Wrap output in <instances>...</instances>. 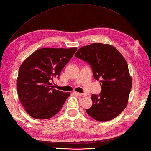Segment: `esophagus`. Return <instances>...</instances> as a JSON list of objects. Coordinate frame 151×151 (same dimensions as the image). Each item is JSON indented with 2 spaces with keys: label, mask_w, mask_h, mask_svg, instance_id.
Wrapping results in <instances>:
<instances>
[{
  "label": "esophagus",
  "mask_w": 151,
  "mask_h": 151,
  "mask_svg": "<svg viewBox=\"0 0 151 151\" xmlns=\"http://www.w3.org/2000/svg\"><path fill=\"white\" fill-rule=\"evenodd\" d=\"M76 93L78 96H79L80 97H83V98H85V97L87 96L86 93H78V92H76Z\"/></svg>",
  "instance_id": "1"
}]
</instances>
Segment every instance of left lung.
I'll list each match as a JSON object with an SVG mask.
<instances>
[{"mask_svg":"<svg viewBox=\"0 0 151 151\" xmlns=\"http://www.w3.org/2000/svg\"><path fill=\"white\" fill-rule=\"evenodd\" d=\"M75 57L91 66L94 79L100 80L101 91L92 94L88 114L97 121H110L125 109L132 88V78L125 58L113 46L102 43L83 46Z\"/></svg>","mask_w":151,"mask_h":151,"instance_id":"1","label":"left lung"}]
</instances>
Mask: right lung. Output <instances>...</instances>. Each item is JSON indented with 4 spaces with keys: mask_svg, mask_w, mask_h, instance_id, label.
Segmentation results:
<instances>
[{
    "mask_svg": "<svg viewBox=\"0 0 151 151\" xmlns=\"http://www.w3.org/2000/svg\"><path fill=\"white\" fill-rule=\"evenodd\" d=\"M77 48H44L36 50L19 68L18 97L28 114L38 119H46L58 114L70 92L54 89L52 82L59 78Z\"/></svg>",
    "mask_w": 151,
    "mask_h": 151,
    "instance_id": "add662e5",
    "label": "right lung"
}]
</instances>
